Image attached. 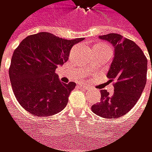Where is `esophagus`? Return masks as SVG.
<instances>
[{"instance_id":"34e87169","label":"esophagus","mask_w":152,"mask_h":152,"mask_svg":"<svg viewBox=\"0 0 152 152\" xmlns=\"http://www.w3.org/2000/svg\"><path fill=\"white\" fill-rule=\"evenodd\" d=\"M79 86H80V88L86 89V90H88V89H89V86H88V85H86L85 83H79Z\"/></svg>"}]
</instances>
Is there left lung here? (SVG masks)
I'll use <instances>...</instances> for the list:
<instances>
[{
  "label": "left lung",
  "instance_id": "8db88e82",
  "mask_svg": "<svg viewBox=\"0 0 152 152\" xmlns=\"http://www.w3.org/2000/svg\"><path fill=\"white\" fill-rule=\"evenodd\" d=\"M100 39L114 46V58L107 73L114 92L102 90L101 102L92 105L91 110L102 118L115 119L128 113L140 99L146 85L148 61L134 42L120 34L110 33Z\"/></svg>",
  "mask_w": 152,
  "mask_h": 152
}]
</instances>
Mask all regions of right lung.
<instances>
[{"label":"right lung","instance_id":"obj_1","mask_svg":"<svg viewBox=\"0 0 152 152\" xmlns=\"http://www.w3.org/2000/svg\"><path fill=\"white\" fill-rule=\"evenodd\" d=\"M83 38L65 40L50 32L32 34L15 49L9 69L13 93L20 105L33 115L46 117L62 110L75 82L63 83L55 73L69 59L73 45Z\"/></svg>","mask_w":152,"mask_h":152}]
</instances>
